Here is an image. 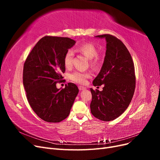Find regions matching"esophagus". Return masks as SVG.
I'll list each match as a JSON object with an SVG mask.
<instances>
[{"mask_svg": "<svg viewBox=\"0 0 160 160\" xmlns=\"http://www.w3.org/2000/svg\"><path fill=\"white\" fill-rule=\"evenodd\" d=\"M86 88H85V87H83V86H79V89L80 91H83V90H86Z\"/></svg>", "mask_w": 160, "mask_h": 160, "instance_id": "34e87169", "label": "esophagus"}]
</instances>
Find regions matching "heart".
I'll list each match as a JSON object with an SVG mask.
<instances>
[{
    "instance_id": "b5f03b06",
    "label": "heart",
    "mask_w": 160,
    "mask_h": 160,
    "mask_svg": "<svg viewBox=\"0 0 160 160\" xmlns=\"http://www.w3.org/2000/svg\"><path fill=\"white\" fill-rule=\"evenodd\" d=\"M77 51L83 54L88 59H89L90 66L93 68H97L101 64V59L98 55V49L95 45L91 42H85L77 47ZM73 58V51L69 49L67 51L64 57V65L66 68H71L72 66V61ZM91 76L88 72H81L79 71H74L70 75V79L77 83L84 84L86 79Z\"/></svg>"
}]
</instances>
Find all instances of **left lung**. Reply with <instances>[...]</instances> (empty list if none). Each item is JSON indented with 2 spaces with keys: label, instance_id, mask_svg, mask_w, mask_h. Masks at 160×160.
Returning a JSON list of instances; mask_svg holds the SVG:
<instances>
[{
  "label": "left lung",
  "instance_id": "obj_1",
  "mask_svg": "<svg viewBox=\"0 0 160 160\" xmlns=\"http://www.w3.org/2000/svg\"><path fill=\"white\" fill-rule=\"evenodd\" d=\"M105 38L106 52L104 62L94 86L104 85L103 91L90 89L91 112L104 122L112 121L122 115L132 99L135 88L134 64L127 47L111 35L95 36Z\"/></svg>",
  "mask_w": 160,
  "mask_h": 160
}]
</instances>
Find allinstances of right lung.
<instances>
[{"mask_svg": "<svg viewBox=\"0 0 160 160\" xmlns=\"http://www.w3.org/2000/svg\"><path fill=\"white\" fill-rule=\"evenodd\" d=\"M67 37L46 36L33 47L23 67V85L32 110L47 122L58 123L68 117L79 89L69 83L57 89L65 71L64 57L75 44Z\"/></svg>", "mask_w": 160, "mask_h": 160, "instance_id": "right-lung-1", "label": "right lung"}]
</instances>
